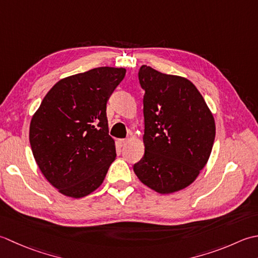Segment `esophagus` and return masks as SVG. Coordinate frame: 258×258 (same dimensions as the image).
I'll use <instances>...</instances> for the list:
<instances>
[{
	"label": "esophagus",
	"mask_w": 258,
	"mask_h": 258,
	"mask_svg": "<svg viewBox=\"0 0 258 258\" xmlns=\"http://www.w3.org/2000/svg\"><path fill=\"white\" fill-rule=\"evenodd\" d=\"M128 141H129L128 139H119V140H118V144L122 147V146H125V145H127V144H128Z\"/></svg>",
	"instance_id": "esophagus-1"
}]
</instances>
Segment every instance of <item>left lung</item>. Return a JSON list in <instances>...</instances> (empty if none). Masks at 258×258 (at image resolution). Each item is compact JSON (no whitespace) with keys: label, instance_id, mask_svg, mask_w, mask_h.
Returning <instances> with one entry per match:
<instances>
[{"label":"left lung","instance_id":"obj_1","mask_svg":"<svg viewBox=\"0 0 258 258\" xmlns=\"http://www.w3.org/2000/svg\"><path fill=\"white\" fill-rule=\"evenodd\" d=\"M138 76L145 90V155L134 171L157 192L179 191L209 159L216 134L213 113L188 79L147 66Z\"/></svg>","mask_w":258,"mask_h":258}]
</instances>
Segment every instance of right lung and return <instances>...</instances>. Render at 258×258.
<instances>
[{
	"label": "right lung",
	"mask_w": 258,
	"mask_h": 258,
	"mask_svg": "<svg viewBox=\"0 0 258 258\" xmlns=\"http://www.w3.org/2000/svg\"><path fill=\"white\" fill-rule=\"evenodd\" d=\"M125 75L100 67L61 79L30 123V145L41 172L62 195L82 198L98 189L115 159L107 101Z\"/></svg>",
	"instance_id": "add662e5"
}]
</instances>
